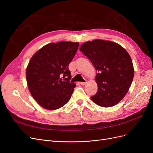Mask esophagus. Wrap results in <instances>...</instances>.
Instances as JSON below:
<instances>
[{
  "mask_svg": "<svg viewBox=\"0 0 153 153\" xmlns=\"http://www.w3.org/2000/svg\"><path fill=\"white\" fill-rule=\"evenodd\" d=\"M86 83H87V82H80V85H85Z\"/></svg>",
  "mask_w": 153,
  "mask_h": 153,
  "instance_id": "34e87169",
  "label": "esophagus"
}]
</instances>
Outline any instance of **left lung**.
<instances>
[{
    "mask_svg": "<svg viewBox=\"0 0 153 153\" xmlns=\"http://www.w3.org/2000/svg\"><path fill=\"white\" fill-rule=\"evenodd\" d=\"M80 51L93 64L98 91L91 99L102 107H110L121 101L128 92L134 76L130 55L117 43L94 39L83 43Z\"/></svg>",
    "mask_w": 153,
    "mask_h": 153,
    "instance_id": "obj_1",
    "label": "left lung"
}]
</instances>
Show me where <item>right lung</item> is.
<instances>
[{"label":"right lung","instance_id":"1","mask_svg":"<svg viewBox=\"0 0 153 153\" xmlns=\"http://www.w3.org/2000/svg\"><path fill=\"white\" fill-rule=\"evenodd\" d=\"M79 43L60 41L46 45L31 57L26 69L27 86L32 96L41 106L49 110L66 105L76 84L69 82L68 66Z\"/></svg>","mask_w":153,"mask_h":153}]
</instances>
